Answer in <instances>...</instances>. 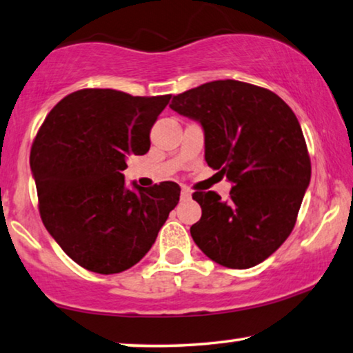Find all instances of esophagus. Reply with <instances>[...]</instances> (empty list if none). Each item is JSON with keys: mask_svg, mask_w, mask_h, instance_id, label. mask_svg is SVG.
I'll return each instance as SVG.
<instances>
[{"mask_svg": "<svg viewBox=\"0 0 353 353\" xmlns=\"http://www.w3.org/2000/svg\"><path fill=\"white\" fill-rule=\"evenodd\" d=\"M181 198L182 199H190L192 198V192L188 190L187 187H182V193H181Z\"/></svg>", "mask_w": 353, "mask_h": 353, "instance_id": "1", "label": "esophagus"}]
</instances>
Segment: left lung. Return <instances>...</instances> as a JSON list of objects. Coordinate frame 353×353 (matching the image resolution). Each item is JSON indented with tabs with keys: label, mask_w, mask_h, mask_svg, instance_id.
<instances>
[{
	"label": "left lung",
	"mask_w": 353,
	"mask_h": 353,
	"mask_svg": "<svg viewBox=\"0 0 353 353\" xmlns=\"http://www.w3.org/2000/svg\"><path fill=\"white\" fill-rule=\"evenodd\" d=\"M170 108L201 123L204 159L233 183L227 201L193 193L203 212L190 228L194 244L231 270L259 265L290 236L311 181L296 115L268 88L233 79L177 94Z\"/></svg>",
	"instance_id": "8db88e82"
}]
</instances>
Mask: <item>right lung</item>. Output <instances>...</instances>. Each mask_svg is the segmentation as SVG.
Returning a JSON list of instances; mask_svg holds the SVG:
<instances>
[{
    "label": "right lung",
    "mask_w": 353,
    "mask_h": 353,
    "mask_svg": "<svg viewBox=\"0 0 353 353\" xmlns=\"http://www.w3.org/2000/svg\"><path fill=\"white\" fill-rule=\"evenodd\" d=\"M171 94L131 97L83 88L50 110L31 145L42 223L63 252L98 274L134 266L177 206L176 182L125 185L131 155L150 149V130Z\"/></svg>",
    "instance_id": "obj_1"
}]
</instances>
